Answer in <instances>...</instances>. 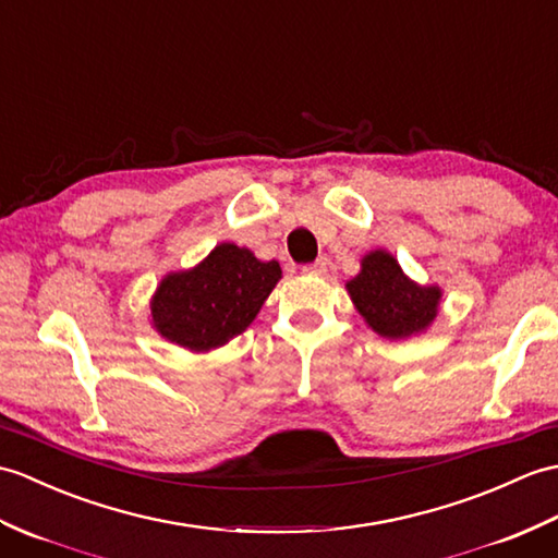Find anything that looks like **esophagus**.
<instances>
[{
    "instance_id": "esophagus-1",
    "label": "esophagus",
    "mask_w": 558,
    "mask_h": 558,
    "mask_svg": "<svg viewBox=\"0 0 558 558\" xmlns=\"http://www.w3.org/2000/svg\"><path fill=\"white\" fill-rule=\"evenodd\" d=\"M328 256H318L314 264H308V266H304V274H314V276H323L328 270Z\"/></svg>"
}]
</instances>
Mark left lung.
<instances>
[{"instance_id": "8db88e82", "label": "left lung", "mask_w": 558, "mask_h": 558, "mask_svg": "<svg viewBox=\"0 0 558 558\" xmlns=\"http://www.w3.org/2000/svg\"><path fill=\"white\" fill-rule=\"evenodd\" d=\"M359 314L383 338L401 340L430 326L437 316L439 288H421L401 274L387 252H371L361 262V274L347 282Z\"/></svg>"}]
</instances>
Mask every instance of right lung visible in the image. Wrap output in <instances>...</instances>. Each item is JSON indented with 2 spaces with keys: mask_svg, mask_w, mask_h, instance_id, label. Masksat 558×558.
<instances>
[{
  "mask_svg": "<svg viewBox=\"0 0 558 558\" xmlns=\"http://www.w3.org/2000/svg\"><path fill=\"white\" fill-rule=\"evenodd\" d=\"M280 276L278 262L218 244L197 268L161 280L151 300L154 328L192 352H209L250 326Z\"/></svg>",
  "mask_w": 558,
  "mask_h": 558,
  "instance_id": "add662e5",
  "label": "right lung"
}]
</instances>
